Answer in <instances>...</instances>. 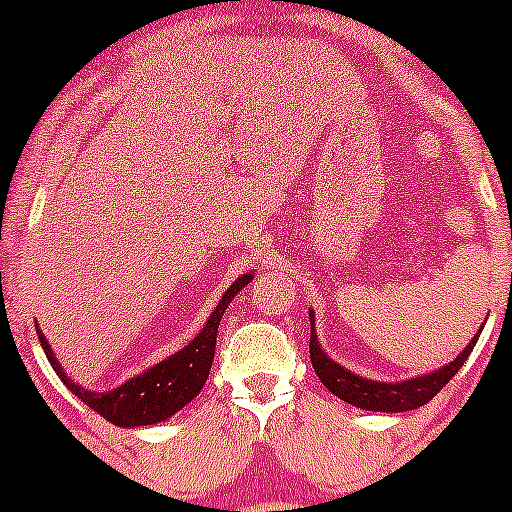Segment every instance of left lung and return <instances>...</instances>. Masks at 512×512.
I'll use <instances>...</instances> for the list:
<instances>
[{
    "label": "left lung",
    "instance_id": "8db88e82",
    "mask_svg": "<svg viewBox=\"0 0 512 512\" xmlns=\"http://www.w3.org/2000/svg\"><path fill=\"white\" fill-rule=\"evenodd\" d=\"M309 319H312V314H309ZM478 337L480 334H476V337L471 339V344L463 349L461 356H456L448 366L433 371V374L416 376V379L404 381V384H381V381L361 379V376H356L352 371L334 364L317 344V337H314V322L312 337H309V359H312V366L314 371H317L319 379H322V384L327 386L334 396H339V399L347 401V404L359 406V409L396 414V411H411L428 404V401H431L433 396L458 374V369L466 364L468 354L476 347Z\"/></svg>",
    "mask_w": 512,
    "mask_h": 512
}]
</instances>
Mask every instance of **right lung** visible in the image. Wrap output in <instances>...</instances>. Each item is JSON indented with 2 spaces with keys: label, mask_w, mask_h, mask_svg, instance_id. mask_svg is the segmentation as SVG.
Here are the masks:
<instances>
[{
  "label": "right lung",
  "mask_w": 512,
  "mask_h": 512,
  "mask_svg": "<svg viewBox=\"0 0 512 512\" xmlns=\"http://www.w3.org/2000/svg\"><path fill=\"white\" fill-rule=\"evenodd\" d=\"M252 280V275H242L225 292V297L220 299V304L215 307V312L210 314L208 324L203 327V332L193 339L185 349H180L178 354H173L170 359L160 361L153 369L143 371L136 379L126 381L118 389L108 391V394H94V391H84L79 384L69 379V376L61 371V364L54 359V352L49 349V342L44 339V334L36 329L39 334V342L44 347V354L49 356V364L54 366V371L59 374V379L84 401L86 406L101 414L106 421L116 423V426H151V423L165 421L175 414V411L183 409L185 404L198 396V391L203 389L205 379L210 374V366H213L215 356V342H218V327L220 319L227 304L232 302L237 292Z\"/></svg>",
  "instance_id": "right-lung-1"
}]
</instances>
